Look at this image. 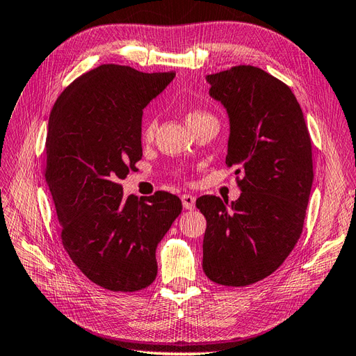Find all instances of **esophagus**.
I'll use <instances>...</instances> for the list:
<instances>
[{
	"mask_svg": "<svg viewBox=\"0 0 356 356\" xmlns=\"http://www.w3.org/2000/svg\"><path fill=\"white\" fill-rule=\"evenodd\" d=\"M181 204H184L186 210H192L195 207V197L191 194H184L181 195Z\"/></svg>",
	"mask_w": 356,
	"mask_h": 356,
	"instance_id": "1",
	"label": "esophagus"
}]
</instances>
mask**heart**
I'll return each mask as SVG.
<instances>
[{
	"label": "heart",
	"mask_w": 356,
	"mask_h": 356,
	"mask_svg": "<svg viewBox=\"0 0 356 356\" xmlns=\"http://www.w3.org/2000/svg\"><path fill=\"white\" fill-rule=\"evenodd\" d=\"M207 113H202V111H191V113L186 116V122L192 120V119H197L200 116H206ZM155 131H156V120L155 119H149L146 120V124L143 127V131H141V137H143L145 141H150L155 136Z\"/></svg>",
	"instance_id": "b5f03b06"
}]
</instances>
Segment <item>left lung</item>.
I'll return each mask as SVG.
<instances>
[{
	"instance_id": "8db88e82",
	"label": "left lung",
	"mask_w": 356,
	"mask_h": 356,
	"mask_svg": "<svg viewBox=\"0 0 356 356\" xmlns=\"http://www.w3.org/2000/svg\"><path fill=\"white\" fill-rule=\"evenodd\" d=\"M209 94L227 108V165L238 200L204 195L202 270L215 283L246 286L276 271L301 236L313 184L312 141L288 85L252 65L209 74Z\"/></svg>"
}]
</instances>
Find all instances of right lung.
I'll list each match as a JSON object with an SVG mask.
<instances>
[{
	"label": "right lung",
	"instance_id": "1",
	"mask_svg": "<svg viewBox=\"0 0 356 356\" xmlns=\"http://www.w3.org/2000/svg\"><path fill=\"white\" fill-rule=\"evenodd\" d=\"M175 76L99 65L59 95L49 118L44 177L64 249L108 291L134 292L155 280L158 243L181 211L170 192L124 198L119 184L143 156V108Z\"/></svg>",
	"mask_w": 356,
	"mask_h": 356
}]
</instances>
